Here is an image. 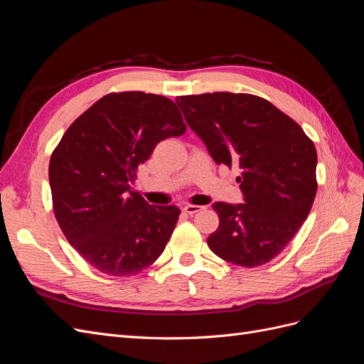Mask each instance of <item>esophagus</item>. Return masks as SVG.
Masks as SVG:
<instances>
[{"label":"esophagus","mask_w":364,"mask_h":364,"mask_svg":"<svg viewBox=\"0 0 364 364\" xmlns=\"http://www.w3.org/2000/svg\"><path fill=\"white\" fill-rule=\"evenodd\" d=\"M202 209H203V206H199V205H186V206H183L182 213L186 215H194L196 213L202 211Z\"/></svg>","instance_id":"34e87169"}]
</instances>
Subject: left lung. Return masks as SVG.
Segmentation results:
<instances>
[{
    "label": "left lung",
    "mask_w": 364,
    "mask_h": 364,
    "mask_svg": "<svg viewBox=\"0 0 364 364\" xmlns=\"http://www.w3.org/2000/svg\"><path fill=\"white\" fill-rule=\"evenodd\" d=\"M186 123L220 165H238L240 205L215 202L218 228L208 237L217 257L241 267L272 261L313 206L317 153L293 118L266 98L213 92L176 97Z\"/></svg>",
    "instance_id": "1"
}]
</instances>
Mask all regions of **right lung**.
Segmentation results:
<instances>
[{
  "label": "right lung",
  "mask_w": 364,
  "mask_h": 364,
  "mask_svg": "<svg viewBox=\"0 0 364 364\" xmlns=\"http://www.w3.org/2000/svg\"><path fill=\"white\" fill-rule=\"evenodd\" d=\"M186 126L170 98L111 92L65 132L50 158L53 211L68 243L98 272L123 278L165 249L181 211L151 206L130 182L165 138Z\"/></svg>",
  "instance_id": "right-lung-1"
}]
</instances>
